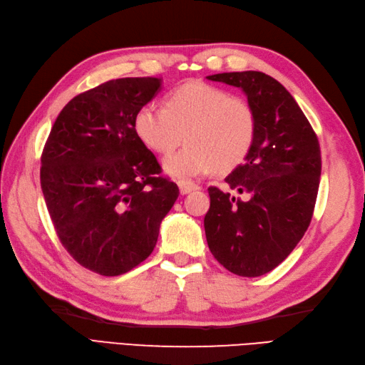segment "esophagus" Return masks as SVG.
<instances>
[{
    "label": "esophagus",
    "mask_w": 365,
    "mask_h": 365,
    "mask_svg": "<svg viewBox=\"0 0 365 365\" xmlns=\"http://www.w3.org/2000/svg\"><path fill=\"white\" fill-rule=\"evenodd\" d=\"M200 187L199 185H196V183H192V182H185V180H180L178 182V190H180V195H190L191 191H196V190H199Z\"/></svg>",
    "instance_id": "34e87169"
}]
</instances>
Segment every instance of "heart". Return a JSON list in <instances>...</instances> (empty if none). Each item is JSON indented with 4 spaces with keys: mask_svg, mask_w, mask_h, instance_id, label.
I'll return each mask as SVG.
<instances>
[{
    "mask_svg": "<svg viewBox=\"0 0 365 365\" xmlns=\"http://www.w3.org/2000/svg\"><path fill=\"white\" fill-rule=\"evenodd\" d=\"M135 131L157 153L173 152L185 135L188 145L165 158L163 169L174 178H195L237 168L254 144L257 118L247 100L192 81L170 92L165 108H139Z\"/></svg>",
    "mask_w": 365,
    "mask_h": 365,
    "instance_id": "obj_1",
    "label": "heart"
}]
</instances>
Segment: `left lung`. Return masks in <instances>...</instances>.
Segmentation results:
<instances>
[{
  "label": "left lung",
  "mask_w": 365,
  "mask_h": 365,
  "mask_svg": "<svg viewBox=\"0 0 365 365\" xmlns=\"http://www.w3.org/2000/svg\"><path fill=\"white\" fill-rule=\"evenodd\" d=\"M207 80L242 89L257 118L250 153L226 177L247 199L208 188L207 243L230 273L257 277L284 262L311 224L322 174L319 139L290 92L269 75L245 71Z\"/></svg>",
  "instance_id": "left-lung-1"
}]
</instances>
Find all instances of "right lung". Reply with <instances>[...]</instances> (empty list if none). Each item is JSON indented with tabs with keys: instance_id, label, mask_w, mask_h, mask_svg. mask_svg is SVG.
<instances>
[{
	"instance_id": "add662e5",
	"label": "right lung",
	"mask_w": 365,
	"mask_h": 365,
	"mask_svg": "<svg viewBox=\"0 0 365 365\" xmlns=\"http://www.w3.org/2000/svg\"><path fill=\"white\" fill-rule=\"evenodd\" d=\"M160 78H119L83 92L59 113L42 153L41 185L56 234L94 273L119 276L152 254L178 197L135 131Z\"/></svg>"
}]
</instances>
